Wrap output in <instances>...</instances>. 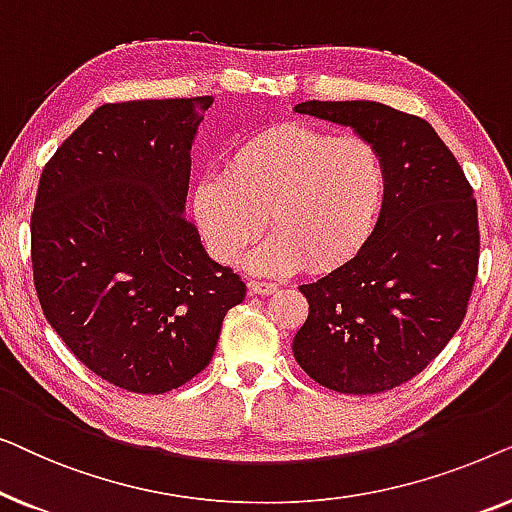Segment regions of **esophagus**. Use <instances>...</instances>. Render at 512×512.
<instances>
[{
	"label": "esophagus",
	"instance_id": "obj_1",
	"mask_svg": "<svg viewBox=\"0 0 512 512\" xmlns=\"http://www.w3.org/2000/svg\"><path fill=\"white\" fill-rule=\"evenodd\" d=\"M249 291L258 293V296H268V293L277 291V284L275 282H263V279H254V282H249Z\"/></svg>",
	"mask_w": 512,
	"mask_h": 512
}]
</instances>
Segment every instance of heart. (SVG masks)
Instances as JSON below:
<instances>
[{
  "instance_id": "obj_1",
  "label": "heart",
  "mask_w": 512,
  "mask_h": 512,
  "mask_svg": "<svg viewBox=\"0 0 512 512\" xmlns=\"http://www.w3.org/2000/svg\"><path fill=\"white\" fill-rule=\"evenodd\" d=\"M387 188V165L368 139L275 125L242 139L226 170L200 174L191 212L216 261L235 263L265 214L272 233L249 254L251 270L279 275L305 261L326 270L368 242Z\"/></svg>"
}]
</instances>
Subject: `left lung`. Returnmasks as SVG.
<instances>
[{
  "instance_id": "left-lung-1",
  "label": "left lung",
  "mask_w": 512,
  "mask_h": 512,
  "mask_svg": "<svg viewBox=\"0 0 512 512\" xmlns=\"http://www.w3.org/2000/svg\"><path fill=\"white\" fill-rule=\"evenodd\" d=\"M293 109L368 139L389 177L368 242L300 286L310 314L293 356L314 382L340 394L401 387L443 352L466 317L480 254L473 188L424 118L368 100H310Z\"/></svg>"
}]
</instances>
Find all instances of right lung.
<instances>
[{"instance_id": "obj_1", "label": "right lung", "mask_w": 512, "mask_h": 512, "mask_svg": "<svg viewBox=\"0 0 512 512\" xmlns=\"http://www.w3.org/2000/svg\"><path fill=\"white\" fill-rule=\"evenodd\" d=\"M212 102L102 104L39 179L30 233L41 310L83 366L135 394L205 370L247 293L186 219L191 146Z\"/></svg>"}]
</instances>
